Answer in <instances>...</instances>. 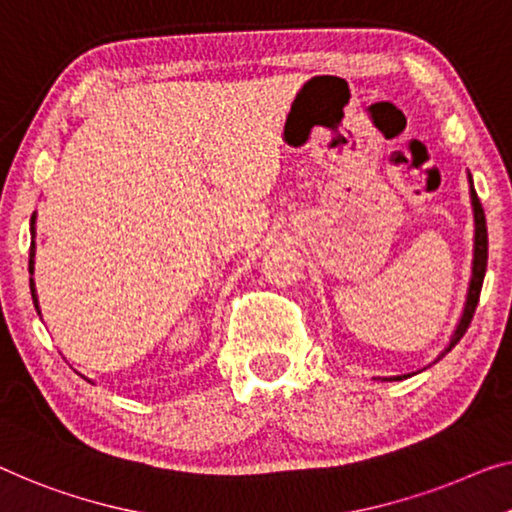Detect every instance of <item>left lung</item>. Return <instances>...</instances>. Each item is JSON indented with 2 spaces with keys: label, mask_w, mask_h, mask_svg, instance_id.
Returning <instances> with one entry per match:
<instances>
[{
  "label": "left lung",
  "mask_w": 512,
  "mask_h": 512,
  "mask_svg": "<svg viewBox=\"0 0 512 512\" xmlns=\"http://www.w3.org/2000/svg\"><path fill=\"white\" fill-rule=\"evenodd\" d=\"M467 179H469L471 209H474V259H471V280H469V287H467V301H464L460 322L455 324V331L451 335V342H448V347L437 356V361H441V358H444L448 352H451V349L457 345V342L462 340V335L467 333L471 319H474V312H476V305H478V296H480V287H483V278H485V269H487V225H485V213H483V207H480V200H478V195H476L471 172H467ZM437 361H434V363H437ZM407 377H411V375L377 377V379L400 381V379H407Z\"/></svg>",
  "instance_id": "8db88e82"
}]
</instances>
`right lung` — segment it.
I'll list each match as a JSON object with an SVG mask.
<instances>
[{
  "label": "right lung",
  "instance_id": "add662e5",
  "mask_svg": "<svg viewBox=\"0 0 512 512\" xmlns=\"http://www.w3.org/2000/svg\"><path fill=\"white\" fill-rule=\"evenodd\" d=\"M34 239H36V213H34V216H32V248H29V273H32V276H34V255H36V243H34ZM29 287H32V299H34V308H36L38 315H41V308H38V294H36L34 278H29ZM87 381H91V379H87ZM91 384H94V381H91Z\"/></svg>",
  "mask_w": 512,
  "mask_h": 512
}]
</instances>
